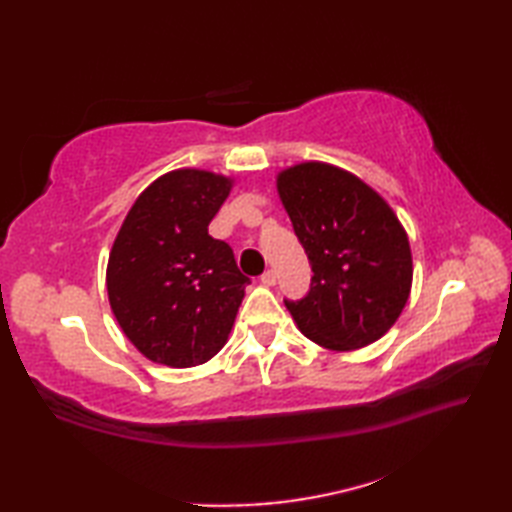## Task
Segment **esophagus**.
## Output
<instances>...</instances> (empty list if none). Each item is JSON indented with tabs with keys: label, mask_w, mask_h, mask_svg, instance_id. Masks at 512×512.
<instances>
[{
	"label": "esophagus",
	"mask_w": 512,
	"mask_h": 512,
	"mask_svg": "<svg viewBox=\"0 0 512 512\" xmlns=\"http://www.w3.org/2000/svg\"><path fill=\"white\" fill-rule=\"evenodd\" d=\"M262 284H266V286H275L277 284V273H275V270H266V273L262 275Z\"/></svg>",
	"instance_id": "esophagus-1"
}]
</instances>
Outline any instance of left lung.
Instances as JSON below:
<instances>
[{"mask_svg":"<svg viewBox=\"0 0 512 512\" xmlns=\"http://www.w3.org/2000/svg\"><path fill=\"white\" fill-rule=\"evenodd\" d=\"M277 191L312 266L308 295L284 301L297 328L334 352L378 341L409 299V237L391 206L328 162L279 171Z\"/></svg>","mask_w":512,"mask_h":512,"instance_id":"obj_1","label":"left lung"}]
</instances>
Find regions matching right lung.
<instances>
[{"label": "right lung", "instance_id": "1", "mask_svg": "<svg viewBox=\"0 0 512 512\" xmlns=\"http://www.w3.org/2000/svg\"><path fill=\"white\" fill-rule=\"evenodd\" d=\"M233 180L176 169L138 195L107 262V297L121 330L149 361L202 365L222 350L248 277L209 224Z\"/></svg>", "mask_w": 512, "mask_h": 512}]
</instances>
